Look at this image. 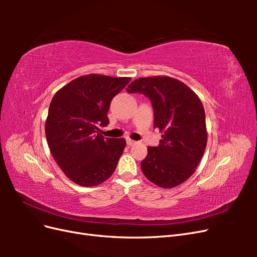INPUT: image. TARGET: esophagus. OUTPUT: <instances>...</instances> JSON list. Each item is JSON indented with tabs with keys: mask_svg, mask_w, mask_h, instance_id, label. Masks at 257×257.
<instances>
[{
	"mask_svg": "<svg viewBox=\"0 0 257 257\" xmlns=\"http://www.w3.org/2000/svg\"><path fill=\"white\" fill-rule=\"evenodd\" d=\"M126 144H127L128 146H133V145L136 144V142H135V141H132V139L127 138V139H126Z\"/></svg>",
	"mask_w": 257,
	"mask_h": 257,
	"instance_id": "esophagus-1",
	"label": "esophagus"
}]
</instances>
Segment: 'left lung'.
I'll return each instance as SVG.
<instances>
[{
    "instance_id": "8db88e82",
    "label": "left lung",
    "mask_w": 257,
    "mask_h": 257,
    "mask_svg": "<svg viewBox=\"0 0 257 257\" xmlns=\"http://www.w3.org/2000/svg\"><path fill=\"white\" fill-rule=\"evenodd\" d=\"M128 93H143L154 109V127L163 133L158 147H148L142 170L148 180L164 189L183 183L195 173L207 146L203 103L182 81L168 76L142 77Z\"/></svg>"
}]
</instances>
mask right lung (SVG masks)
Returning a JSON list of instances; mask_svg holds the SVG:
<instances>
[{"instance_id":"obj_1","label":"right lung","mask_w":257,"mask_h":257,"mask_svg":"<svg viewBox=\"0 0 257 257\" xmlns=\"http://www.w3.org/2000/svg\"><path fill=\"white\" fill-rule=\"evenodd\" d=\"M130 77L90 74L68 82L54 94L45 133L54 161L65 176L81 186L106 181L125 148L124 138H104L110 102Z\"/></svg>"}]
</instances>
